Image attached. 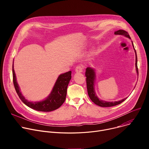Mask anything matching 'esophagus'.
Wrapping results in <instances>:
<instances>
[{
	"label": "esophagus",
	"instance_id": "esophagus-1",
	"mask_svg": "<svg viewBox=\"0 0 149 149\" xmlns=\"http://www.w3.org/2000/svg\"><path fill=\"white\" fill-rule=\"evenodd\" d=\"M83 71V67L82 65H78L75 68L76 72H82Z\"/></svg>",
	"mask_w": 149,
	"mask_h": 149
}]
</instances>
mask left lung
I'll return each mask as SVG.
<instances>
[{"label": "left lung", "instance_id": "obj_1", "mask_svg": "<svg viewBox=\"0 0 149 149\" xmlns=\"http://www.w3.org/2000/svg\"><path fill=\"white\" fill-rule=\"evenodd\" d=\"M114 35H123L126 38H128L131 39L128 32H127L126 31L124 30H118L116 32H114ZM132 45L133 47V49L134 50L135 52V55H136V63H135V66H136V72L137 74V76L139 75V71H138V68H137V54L136 51L134 49V45L133 43V41L132 40ZM86 77H87L86 78V81H87V91H88V94L91 99V100L96 105L100 106V107H113V106H115L117 105H118L123 102L124 100L127 99V97L124 98L120 101H105L104 100H100L97 95L95 91V81L96 78V74H95V70L91 67H87L86 68Z\"/></svg>", "mask_w": 149, "mask_h": 149}]
</instances>
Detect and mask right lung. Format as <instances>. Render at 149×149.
Listing matches in <instances>:
<instances>
[{
  "label": "right lung",
  "instance_id": "1",
  "mask_svg": "<svg viewBox=\"0 0 149 149\" xmlns=\"http://www.w3.org/2000/svg\"><path fill=\"white\" fill-rule=\"evenodd\" d=\"M12 72L13 82L15 90L20 99L28 107L39 111L49 112L56 110L64 102L67 96V87L71 79V71L61 74L58 76L51 93L45 99L35 102L28 101L20 92V87L17 82L16 74L13 69V62Z\"/></svg>",
  "mask_w": 149,
  "mask_h": 149
}]
</instances>
